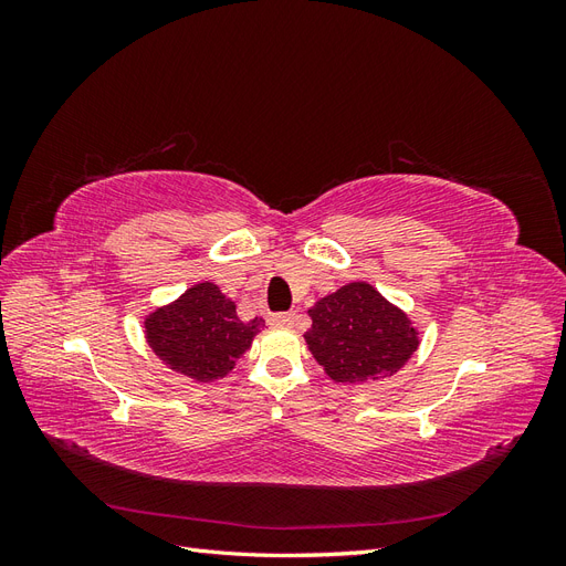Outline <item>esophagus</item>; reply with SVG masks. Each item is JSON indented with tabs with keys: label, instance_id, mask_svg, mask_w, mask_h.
<instances>
[{
	"label": "esophagus",
	"instance_id": "34e87169",
	"mask_svg": "<svg viewBox=\"0 0 566 566\" xmlns=\"http://www.w3.org/2000/svg\"><path fill=\"white\" fill-rule=\"evenodd\" d=\"M297 314L295 312H285V314H271L269 323L271 325H283V328H290V325H295Z\"/></svg>",
	"mask_w": 566,
	"mask_h": 566
}]
</instances>
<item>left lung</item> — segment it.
Wrapping results in <instances>:
<instances>
[{
  "label": "left lung",
  "mask_w": 566,
  "mask_h": 566,
  "mask_svg": "<svg viewBox=\"0 0 566 566\" xmlns=\"http://www.w3.org/2000/svg\"><path fill=\"white\" fill-rule=\"evenodd\" d=\"M310 316L306 347L339 385L387 380L420 347L418 325L366 281L347 283L321 297Z\"/></svg>",
  "instance_id": "obj_1"
}]
</instances>
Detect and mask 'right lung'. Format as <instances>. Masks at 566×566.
<instances>
[{"instance_id":"1","label":"right lung","mask_w":566,"mask_h":566,"mask_svg":"<svg viewBox=\"0 0 566 566\" xmlns=\"http://www.w3.org/2000/svg\"><path fill=\"white\" fill-rule=\"evenodd\" d=\"M262 325L260 316L238 318L235 302L219 285L202 281L146 314L144 335L165 368L208 385L227 378Z\"/></svg>"}]
</instances>
